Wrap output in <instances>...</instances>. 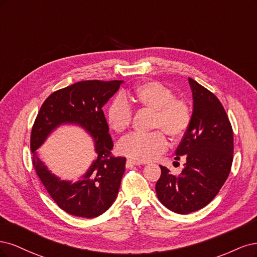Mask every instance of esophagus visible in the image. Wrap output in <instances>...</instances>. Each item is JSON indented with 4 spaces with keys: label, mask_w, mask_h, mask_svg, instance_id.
<instances>
[{
    "label": "esophagus",
    "mask_w": 257,
    "mask_h": 257,
    "mask_svg": "<svg viewBox=\"0 0 257 257\" xmlns=\"http://www.w3.org/2000/svg\"><path fill=\"white\" fill-rule=\"evenodd\" d=\"M126 164H127L128 168H130V167H134V165H141V164H142V162L137 161V160H132V159H128Z\"/></svg>",
    "instance_id": "esophagus-1"
}]
</instances>
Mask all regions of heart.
I'll list each match as a JSON object with an SVG mask.
<instances>
[{
    "mask_svg": "<svg viewBox=\"0 0 257 257\" xmlns=\"http://www.w3.org/2000/svg\"><path fill=\"white\" fill-rule=\"evenodd\" d=\"M132 98L141 106L154 111L153 129H160L172 140L183 137L190 125L191 115L186 103L172 90L157 81H150L135 87ZM107 122L116 132L125 131L131 123L132 109L125 98H114L107 109ZM168 140L159 130L151 134L134 132L118 143V152L138 161H151L167 151Z\"/></svg>",
    "mask_w": 257,
    "mask_h": 257,
    "instance_id": "1",
    "label": "heart"
}]
</instances>
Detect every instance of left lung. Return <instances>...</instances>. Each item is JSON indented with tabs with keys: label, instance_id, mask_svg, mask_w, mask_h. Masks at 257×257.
I'll list each match as a JSON object with an SVG mask.
<instances>
[{
	"label": "left lung",
	"instance_id": "1",
	"mask_svg": "<svg viewBox=\"0 0 257 257\" xmlns=\"http://www.w3.org/2000/svg\"><path fill=\"white\" fill-rule=\"evenodd\" d=\"M193 112L190 125L175 152L186 159L180 175L161 168L156 184L159 201L168 209L187 214L203 208L218 194L233 162L234 138L227 114L210 90L189 78Z\"/></svg>",
	"mask_w": 257,
	"mask_h": 257
}]
</instances>
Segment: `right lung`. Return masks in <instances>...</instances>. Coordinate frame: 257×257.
<instances>
[{"label":"right lung","mask_w":257,"mask_h":257,"mask_svg":"<svg viewBox=\"0 0 257 257\" xmlns=\"http://www.w3.org/2000/svg\"><path fill=\"white\" fill-rule=\"evenodd\" d=\"M122 81L88 80L56 90L41 105L31 134L33 165L48 193L61 209L81 218H96L116 200L126 158L115 157L102 106ZM64 123L83 127L94 139L97 158L76 183L56 178L37 157V148Z\"/></svg>","instance_id":"1"}]
</instances>
